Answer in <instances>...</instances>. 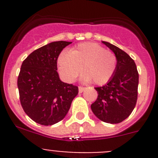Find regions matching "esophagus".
Returning a JSON list of instances; mask_svg holds the SVG:
<instances>
[{"mask_svg": "<svg viewBox=\"0 0 158 158\" xmlns=\"http://www.w3.org/2000/svg\"><path fill=\"white\" fill-rule=\"evenodd\" d=\"M85 89V88L82 87V86H79V87H78V91H79V93H83Z\"/></svg>", "mask_w": 158, "mask_h": 158, "instance_id": "obj_1", "label": "esophagus"}]
</instances>
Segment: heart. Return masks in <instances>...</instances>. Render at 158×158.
I'll use <instances>...</instances> for the list:
<instances>
[{
    "mask_svg": "<svg viewBox=\"0 0 158 158\" xmlns=\"http://www.w3.org/2000/svg\"><path fill=\"white\" fill-rule=\"evenodd\" d=\"M59 73L63 80L73 82L83 72V79L93 81L96 85H104L115 74L117 68V58L109 50H106L98 43H81L70 51H63L58 58Z\"/></svg>",
    "mask_w": 158,
    "mask_h": 158,
    "instance_id": "b5f03b06",
    "label": "heart"
}]
</instances>
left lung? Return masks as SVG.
<instances>
[{
    "label": "left lung",
    "instance_id": "8db88e82",
    "mask_svg": "<svg viewBox=\"0 0 158 158\" xmlns=\"http://www.w3.org/2000/svg\"><path fill=\"white\" fill-rule=\"evenodd\" d=\"M102 43L115 54L117 68L105 85L95 88L98 97L91 109L103 122L118 123L131 115L136 105L139 73L135 61L125 51L107 42Z\"/></svg>",
    "mask_w": 158,
    "mask_h": 158
}]
</instances>
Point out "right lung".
Returning a JSON list of instances; mask_svg holds the SVG:
<instances>
[{
	"label": "right lung",
	"instance_id": "1",
	"mask_svg": "<svg viewBox=\"0 0 158 158\" xmlns=\"http://www.w3.org/2000/svg\"><path fill=\"white\" fill-rule=\"evenodd\" d=\"M72 42H52L34 51L22 63L17 80L20 104L25 113L44 126L62 120L78 88L62 82L57 72L60 53Z\"/></svg>",
	"mask_w": 158,
	"mask_h": 158
}]
</instances>
